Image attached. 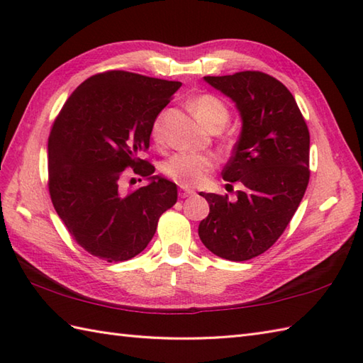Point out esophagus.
Masks as SVG:
<instances>
[{"label":"esophagus","instance_id":"esophagus-1","mask_svg":"<svg viewBox=\"0 0 363 363\" xmlns=\"http://www.w3.org/2000/svg\"><path fill=\"white\" fill-rule=\"evenodd\" d=\"M179 195L181 198H189V196H194L195 195V190H191L186 186H181V190H179Z\"/></svg>","mask_w":363,"mask_h":363}]
</instances>
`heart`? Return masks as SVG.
Segmentation results:
<instances>
[{"label": "heart", "mask_w": 363, "mask_h": 363, "mask_svg": "<svg viewBox=\"0 0 363 363\" xmlns=\"http://www.w3.org/2000/svg\"><path fill=\"white\" fill-rule=\"evenodd\" d=\"M194 112L198 120L206 128H209L212 123H226L229 118V112L226 106L218 98L212 95L198 96L194 101ZM152 135L160 137V126L156 123L152 128ZM215 165V160L207 154L198 152H176L164 164V173L172 177L173 181L179 182L181 186H199L206 181L207 174Z\"/></svg>", "instance_id": "heart-1"}]
</instances>
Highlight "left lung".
<instances>
[{
    "mask_svg": "<svg viewBox=\"0 0 363 363\" xmlns=\"http://www.w3.org/2000/svg\"><path fill=\"white\" fill-rule=\"evenodd\" d=\"M204 81L233 99L240 115V135L221 174L228 182H240L242 190L234 201L201 191L211 211L198 234L215 256L250 260L281 237L306 194L309 129L295 98L273 76L240 72L204 76Z\"/></svg>",
    "mask_w": 363,
    "mask_h": 363,
    "instance_id": "obj_1",
    "label": "left lung"
}]
</instances>
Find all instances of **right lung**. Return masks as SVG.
Returning <instances> with one entry per match:
<instances>
[{
	"label": "right lung",
	"mask_w": 363,
	"mask_h": 363,
	"mask_svg": "<svg viewBox=\"0 0 363 363\" xmlns=\"http://www.w3.org/2000/svg\"><path fill=\"white\" fill-rule=\"evenodd\" d=\"M177 81L107 72L84 81L67 99L48 138L50 195L68 233L107 262L140 254L162 213L176 204L177 187L152 174L138 154L148 150L154 121ZM126 166L147 177L145 188L123 192Z\"/></svg>",
	"instance_id": "obj_1"
}]
</instances>
